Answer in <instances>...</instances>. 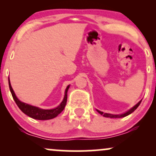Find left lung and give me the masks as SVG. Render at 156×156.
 Returning a JSON list of instances; mask_svg holds the SVG:
<instances>
[{"mask_svg":"<svg viewBox=\"0 0 156 156\" xmlns=\"http://www.w3.org/2000/svg\"><path fill=\"white\" fill-rule=\"evenodd\" d=\"M141 101H142V100H141ZM141 101H139V103H138L136 105H134V106L133 107V108H130L129 111H128V112H125V113H124V114H118V115H116V114H106V113H103V112H101V111H98V110H97V111H98V113H100V114H101V115H103V117H109V118H122V117H126V116L129 115V114H131L132 112H133L134 111H135L136 109V108H138V107H139V105H140V103H141Z\"/></svg>","mask_w":156,"mask_h":156,"instance_id":"obj_1","label":"left lung"}]
</instances>
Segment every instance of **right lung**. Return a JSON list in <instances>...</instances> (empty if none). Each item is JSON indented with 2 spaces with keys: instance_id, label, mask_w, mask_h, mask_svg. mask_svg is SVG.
Masks as SVG:
<instances>
[{
  "instance_id": "1",
  "label": "right lung",
  "mask_w": 156,
  "mask_h": 156,
  "mask_svg": "<svg viewBox=\"0 0 156 156\" xmlns=\"http://www.w3.org/2000/svg\"><path fill=\"white\" fill-rule=\"evenodd\" d=\"M9 89L11 93H12V98H13L14 101H15L16 104L19 107V108L25 114L28 115V117L35 119H39V120H47V119H53V118L57 117L64 110L66 103H67V91L69 87V85L67 87V89L65 90V94H64V100L57 108L53 109H49V110H45V109L39 108L38 107L33 106V105L26 104V103L20 101L18 98L16 97L15 92H14L13 89L12 88V86H11L9 81Z\"/></svg>"
}]
</instances>
